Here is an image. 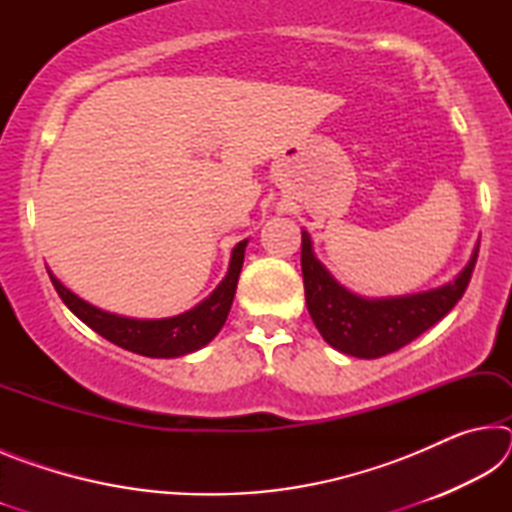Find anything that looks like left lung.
<instances>
[{
  "instance_id": "8db88e82",
  "label": "left lung",
  "mask_w": 512,
  "mask_h": 512,
  "mask_svg": "<svg viewBox=\"0 0 512 512\" xmlns=\"http://www.w3.org/2000/svg\"><path fill=\"white\" fill-rule=\"evenodd\" d=\"M476 257L479 244L454 282L438 289L395 298H361L336 282L318 262L311 237L302 230L300 264L309 316L334 350L359 359L384 357L418 339L454 309L470 284Z\"/></svg>"
}]
</instances>
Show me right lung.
Segmentation results:
<instances>
[{
	"mask_svg": "<svg viewBox=\"0 0 512 512\" xmlns=\"http://www.w3.org/2000/svg\"><path fill=\"white\" fill-rule=\"evenodd\" d=\"M246 244L248 239L239 241L235 250H232L228 275L223 277L219 287H216L201 305L171 318L146 320L110 314V311H103L90 305V302L81 300L76 293L63 287L51 271L49 277L54 289L58 291L60 300L65 302L69 311H72L76 318H81L85 325L92 327L94 332L101 334L103 339H108L110 343H115L128 352L142 354V357H185V354L201 350L203 345L210 343L214 336L219 334L225 318H228L232 300H235L241 266H244Z\"/></svg>",
	"mask_w": 512,
	"mask_h": 512,
	"instance_id": "add662e5",
	"label": "right lung"
}]
</instances>
